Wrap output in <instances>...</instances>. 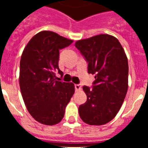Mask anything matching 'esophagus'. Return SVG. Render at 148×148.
<instances>
[{
	"instance_id": "1",
	"label": "esophagus",
	"mask_w": 148,
	"mask_h": 148,
	"mask_svg": "<svg viewBox=\"0 0 148 148\" xmlns=\"http://www.w3.org/2000/svg\"><path fill=\"white\" fill-rule=\"evenodd\" d=\"M75 90H81V84H75Z\"/></svg>"
}]
</instances>
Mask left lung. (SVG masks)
I'll list each match as a JSON object with an SVG mask.
<instances>
[{
	"instance_id": "8db88e82",
	"label": "left lung",
	"mask_w": 148,
	"mask_h": 148,
	"mask_svg": "<svg viewBox=\"0 0 148 148\" xmlns=\"http://www.w3.org/2000/svg\"><path fill=\"white\" fill-rule=\"evenodd\" d=\"M75 47L88 62V73L95 74L92 89L84 86L87 101L79 106L84 123L103 125L114 119L128 89V61L117 38L102 34L79 40Z\"/></svg>"
}]
</instances>
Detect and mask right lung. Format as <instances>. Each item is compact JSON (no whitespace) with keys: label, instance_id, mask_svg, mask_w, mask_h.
Wrapping results in <instances>:
<instances>
[{"label":"right lung","instance_id":"add662e5","mask_svg":"<svg viewBox=\"0 0 148 148\" xmlns=\"http://www.w3.org/2000/svg\"><path fill=\"white\" fill-rule=\"evenodd\" d=\"M73 40L50 31L34 36L24 47L20 61L19 84L30 114L40 124L54 125L61 121L65 108L75 91L71 82L57 81L59 51Z\"/></svg>","mask_w":148,"mask_h":148}]
</instances>
